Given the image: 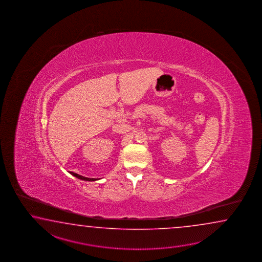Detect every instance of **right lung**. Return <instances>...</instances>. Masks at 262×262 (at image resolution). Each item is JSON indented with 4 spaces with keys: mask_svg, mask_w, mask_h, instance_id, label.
Returning <instances> with one entry per match:
<instances>
[{
    "mask_svg": "<svg viewBox=\"0 0 262 262\" xmlns=\"http://www.w3.org/2000/svg\"><path fill=\"white\" fill-rule=\"evenodd\" d=\"M70 174H72L73 176H75L76 178L79 179V180H82V181H88V182H95V181H97V179L87 178V177H83V176L78 175V174L75 172H70Z\"/></svg>",
    "mask_w": 262,
    "mask_h": 262,
    "instance_id": "add662e5",
    "label": "right lung"
}]
</instances>
